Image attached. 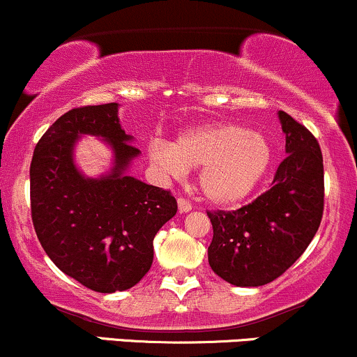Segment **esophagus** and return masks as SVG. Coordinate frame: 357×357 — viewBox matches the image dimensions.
<instances>
[{"label": "esophagus", "instance_id": "obj_1", "mask_svg": "<svg viewBox=\"0 0 357 357\" xmlns=\"http://www.w3.org/2000/svg\"><path fill=\"white\" fill-rule=\"evenodd\" d=\"M178 208L181 213H188V211H191L192 206L186 198H178Z\"/></svg>", "mask_w": 357, "mask_h": 357}]
</instances>
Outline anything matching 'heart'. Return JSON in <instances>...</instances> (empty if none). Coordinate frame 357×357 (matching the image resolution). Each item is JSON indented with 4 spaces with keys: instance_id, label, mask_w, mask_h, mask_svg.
<instances>
[{
    "instance_id": "1",
    "label": "heart",
    "mask_w": 357,
    "mask_h": 357,
    "mask_svg": "<svg viewBox=\"0 0 357 357\" xmlns=\"http://www.w3.org/2000/svg\"><path fill=\"white\" fill-rule=\"evenodd\" d=\"M151 162L162 173L184 174L199 169V188L216 204H235L245 199L267 174L272 146L264 134L238 124H208L186 130L167 144H149Z\"/></svg>"
}]
</instances>
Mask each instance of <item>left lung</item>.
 I'll return each instance as SVG.
<instances>
[{
	"mask_svg": "<svg viewBox=\"0 0 357 357\" xmlns=\"http://www.w3.org/2000/svg\"><path fill=\"white\" fill-rule=\"evenodd\" d=\"M287 158L272 188L235 211H206L213 225L208 261L236 287H258L287 272L319 230L324 162L314 134L280 110Z\"/></svg>",
	"mask_w": 357,
	"mask_h": 357,
	"instance_id": "obj_1",
	"label": "left lung"
}]
</instances>
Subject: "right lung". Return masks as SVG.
<instances>
[{"instance_id": "add662e5", "label": "right lung", "mask_w": 357, "mask_h": 357, "mask_svg": "<svg viewBox=\"0 0 357 357\" xmlns=\"http://www.w3.org/2000/svg\"><path fill=\"white\" fill-rule=\"evenodd\" d=\"M80 133L107 138L116 153L112 175L84 178L71 149ZM121 129L117 104L82 105L56 119L36 144L30 165L35 233L53 264L100 294L134 287L153 265V240L178 211L171 191L124 171L139 149Z\"/></svg>"}]
</instances>
